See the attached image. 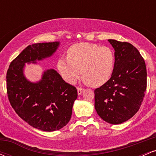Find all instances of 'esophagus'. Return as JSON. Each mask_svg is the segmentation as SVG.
<instances>
[{
    "mask_svg": "<svg viewBox=\"0 0 156 156\" xmlns=\"http://www.w3.org/2000/svg\"><path fill=\"white\" fill-rule=\"evenodd\" d=\"M77 90H78V95H80V94H82V92H83V89L80 88V87H78V88H77Z\"/></svg>",
    "mask_w": 156,
    "mask_h": 156,
    "instance_id": "obj_1",
    "label": "esophagus"
}]
</instances>
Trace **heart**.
Here are the masks:
<instances>
[{
	"label": "heart",
	"mask_w": 156,
	"mask_h": 156,
	"mask_svg": "<svg viewBox=\"0 0 156 156\" xmlns=\"http://www.w3.org/2000/svg\"><path fill=\"white\" fill-rule=\"evenodd\" d=\"M114 62L115 56L110 48L83 42L69 48L68 57L60 58L57 67L68 83H76L83 71L87 83L100 87L111 78Z\"/></svg>",
	"instance_id": "obj_1"
}]
</instances>
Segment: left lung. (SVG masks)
Masks as SVG:
<instances>
[{
	"label": "left lung",
	"mask_w": 156,
	"mask_h": 156,
	"mask_svg": "<svg viewBox=\"0 0 156 156\" xmlns=\"http://www.w3.org/2000/svg\"><path fill=\"white\" fill-rule=\"evenodd\" d=\"M114 48L115 62L112 77L94 89V108L103 120L121 124L140 108L147 89L145 62L130 43L108 39Z\"/></svg>",
	"instance_id": "8db88e82"
}]
</instances>
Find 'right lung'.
Listing matches in <instances>:
<instances>
[{
	"mask_svg": "<svg viewBox=\"0 0 156 156\" xmlns=\"http://www.w3.org/2000/svg\"><path fill=\"white\" fill-rule=\"evenodd\" d=\"M58 44L54 42L28 45L11 62L6 73L12 107L23 120L43 131L59 130L69 122L78 92L54 69L44 71L40 81L31 83L25 78L23 68L26 63L51 56Z\"/></svg>",
	"mask_w": 156,
	"mask_h": 156,
	"instance_id": "right-lung-1",
	"label": "right lung"
}]
</instances>
